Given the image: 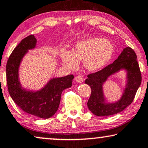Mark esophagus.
I'll return each mask as SVG.
<instances>
[{
    "label": "esophagus",
    "instance_id": "34e87169",
    "mask_svg": "<svg viewBox=\"0 0 148 148\" xmlns=\"http://www.w3.org/2000/svg\"><path fill=\"white\" fill-rule=\"evenodd\" d=\"M75 80H76L77 82L81 83L84 81V77H83L82 76H81V75H78V76H76V77H75Z\"/></svg>",
    "mask_w": 148,
    "mask_h": 148
}]
</instances>
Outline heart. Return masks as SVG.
<instances>
[{
    "label": "heart",
    "instance_id": "b5f03b06",
    "mask_svg": "<svg viewBox=\"0 0 148 148\" xmlns=\"http://www.w3.org/2000/svg\"><path fill=\"white\" fill-rule=\"evenodd\" d=\"M114 47L106 39L92 37L78 41L71 51L63 49L62 59L70 70L78 67V62L83 61L88 71H97L107 64L113 55Z\"/></svg>",
    "mask_w": 148,
    "mask_h": 148
}]
</instances>
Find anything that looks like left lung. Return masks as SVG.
Listing matches in <instances>:
<instances>
[{
  "label": "left lung",
  "mask_w": 148,
  "mask_h": 148,
  "mask_svg": "<svg viewBox=\"0 0 148 148\" xmlns=\"http://www.w3.org/2000/svg\"><path fill=\"white\" fill-rule=\"evenodd\" d=\"M124 68L128 71V82L125 93L119 101L105 105L102 94V84L110 75ZM85 83L91 88V95L87 105L94 115L99 116L115 115L123 111L134 101L141 82V74L134 49L127 47L113 63L95 73L88 74Z\"/></svg>",
  "instance_id": "obj_1"
}]
</instances>
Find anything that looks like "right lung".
Here are the masks:
<instances>
[{
  "mask_svg": "<svg viewBox=\"0 0 148 148\" xmlns=\"http://www.w3.org/2000/svg\"><path fill=\"white\" fill-rule=\"evenodd\" d=\"M36 41L34 35H30L23 39L13 49L6 67L7 84L10 96L21 109L37 117L49 119L58 111L62 91L71 87L74 76L70 74L53 78L42 90L36 92L23 89L18 78V66L28 49L34 48Z\"/></svg>",
  "mask_w": 148,
  "mask_h": 148,
  "instance_id": "obj_1",
  "label": "right lung"
}]
</instances>
